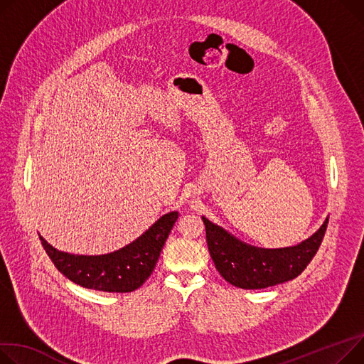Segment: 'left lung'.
<instances>
[{
    "mask_svg": "<svg viewBox=\"0 0 364 364\" xmlns=\"http://www.w3.org/2000/svg\"><path fill=\"white\" fill-rule=\"evenodd\" d=\"M202 221L216 271L230 284L245 289L268 288L299 277L319 250L328 227L326 218L316 232L296 246L262 249L238 240L205 216Z\"/></svg>",
    "mask_w": 364,
    "mask_h": 364,
    "instance_id": "1",
    "label": "left lung"
}]
</instances>
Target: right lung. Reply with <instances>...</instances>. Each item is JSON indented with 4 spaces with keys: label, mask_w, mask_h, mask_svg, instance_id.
<instances>
[{
    "label": "right lung",
    "mask_w": 364,
    "mask_h": 364,
    "mask_svg": "<svg viewBox=\"0 0 364 364\" xmlns=\"http://www.w3.org/2000/svg\"><path fill=\"white\" fill-rule=\"evenodd\" d=\"M177 218V210L162 215L130 245L107 255H73L57 250L41 234L39 240L55 268L70 281L98 291L130 293L154 272Z\"/></svg>",
    "instance_id": "right-lung-1"
}]
</instances>
